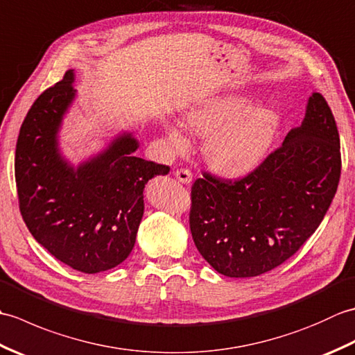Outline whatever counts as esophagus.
Here are the masks:
<instances>
[{
  "label": "esophagus",
  "mask_w": 355,
  "mask_h": 355,
  "mask_svg": "<svg viewBox=\"0 0 355 355\" xmlns=\"http://www.w3.org/2000/svg\"><path fill=\"white\" fill-rule=\"evenodd\" d=\"M175 178L180 183L191 184L192 183V172L189 169H177L175 171Z\"/></svg>",
  "instance_id": "1"
}]
</instances>
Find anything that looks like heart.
I'll list each match as a JSON object with an SVG mask.
<instances>
[{
  "instance_id": "b5f03b06",
  "label": "heart",
  "mask_w": 355,
  "mask_h": 355,
  "mask_svg": "<svg viewBox=\"0 0 355 355\" xmlns=\"http://www.w3.org/2000/svg\"><path fill=\"white\" fill-rule=\"evenodd\" d=\"M187 130L206 139L205 158L216 173L243 177L254 171L273 143L279 130L277 111L267 103H253L252 97L239 93L209 96L184 111ZM164 132L177 150L189 146L183 126L164 122Z\"/></svg>"
}]
</instances>
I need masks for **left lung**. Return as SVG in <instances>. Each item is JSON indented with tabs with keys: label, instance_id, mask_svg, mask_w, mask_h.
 <instances>
[{
	"label": "left lung",
	"instance_id": "8db88e82",
	"mask_svg": "<svg viewBox=\"0 0 355 355\" xmlns=\"http://www.w3.org/2000/svg\"><path fill=\"white\" fill-rule=\"evenodd\" d=\"M340 139L319 93L282 146L238 182L205 172L192 186L193 243L218 273L253 277L281 266L319 227L340 178Z\"/></svg>",
	"mask_w": 355,
	"mask_h": 355
}]
</instances>
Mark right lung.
<instances>
[{
    "instance_id": "add662e5",
    "label": "right lung",
    "mask_w": 355,
    "mask_h": 355,
    "mask_svg": "<svg viewBox=\"0 0 355 355\" xmlns=\"http://www.w3.org/2000/svg\"><path fill=\"white\" fill-rule=\"evenodd\" d=\"M74 82L69 70L28 110L17 141L15 180L33 238L65 266L93 275L130 256L145 212V184L171 168L135 157L140 143L128 130L73 164L59 132L78 96Z\"/></svg>"
}]
</instances>
